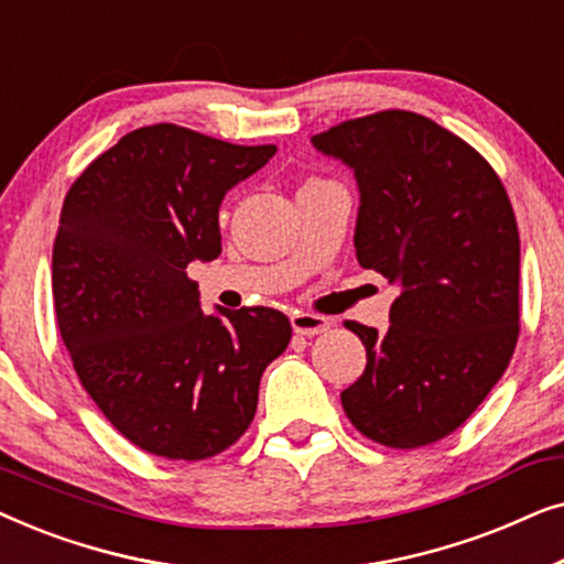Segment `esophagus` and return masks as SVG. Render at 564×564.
Instances as JSON below:
<instances>
[{
    "label": "esophagus",
    "mask_w": 564,
    "mask_h": 564,
    "mask_svg": "<svg viewBox=\"0 0 564 564\" xmlns=\"http://www.w3.org/2000/svg\"><path fill=\"white\" fill-rule=\"evenodd\" d=\"M328 318H323V315H315V313H295L292 315V330H295L297 336H318V334H326L328 330Z\"/></svg>",
    "instance_id": "esophagus-1"
}]
</instances>
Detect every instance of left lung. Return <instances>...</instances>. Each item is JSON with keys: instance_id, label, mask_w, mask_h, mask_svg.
Returning <instances> with one entry per match:
<instances>
[{"instance_id": "8db88e82", "label": "left lung", "mask_w": 564, "mask_h": 564, "mask_svg": "<svg viewBox=\"0 0 564 564\" xmlns=\"http://www.w3.org/2000/svg\"><path fill=\"white\" fill-rule=\"evenodd\" d=\"M354 172V249L398 288L390 328L349 321L365 372L341 392L349 421L392 449L459 429L503 377L519 338L521 243L492 166L423 115L384 110L311 138Z\"/></svg>"}]
</instances>
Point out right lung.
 <instances>
[{
	"label": "right lung",
	"instance_id": "1",
	"mask_svg": "<svg viewBox=\"0 0 564 564\" xmlns=\"http://www.w3.org/2000/svg\"><path fill=\"white\" fill-rule=\"evenodd\" d=\"M276 145L159 122L122 135L72 184L53 243V305L84 390L128 442L166 459L228 449L288 349L274 307L199 311L192 261L220 253L218 210Z\"/></svg>",
	"mask_w": 564,
	"mask_h": 564
}]
</instances>
